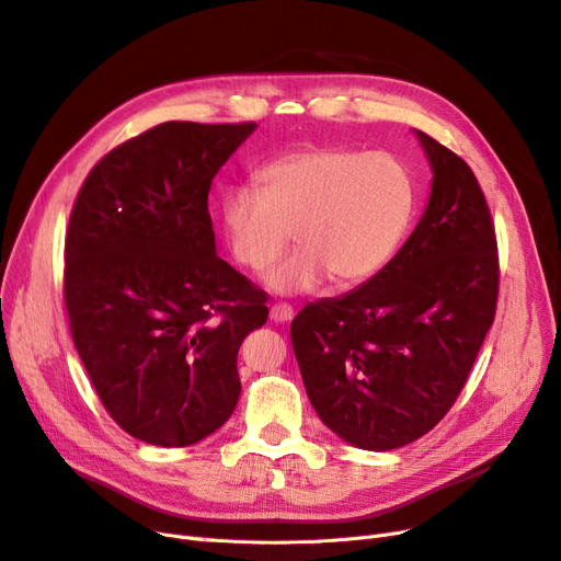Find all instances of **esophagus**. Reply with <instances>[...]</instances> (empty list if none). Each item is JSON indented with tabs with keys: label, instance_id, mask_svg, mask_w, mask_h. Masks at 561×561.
<instances>
[{
	"label": "esophagus",
	"instance_id": "esophagus-1",
	"mask_svg": "<svg viewBox=\"0 0 561 561\" xmlns=\"http://www.w3.org/2000/svg\"><path fill=\"white\" fill-rule=\"evenodd\" d=\"M268 318L274 320V322H290V320L295 318V311H293L290 304H283V301H278V304H274V307H271Z\"/></svg>",
	"mask_w": 561,
	"mask_h": 561
}]
</instances>
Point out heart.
I'll list each match as a JSON object with an SVG mask.
<instances>
[{
    "label": "heart",
    "instance_id": "heart-1",
    "mask_svg": "<svg viewBox=\"0 0 561 561\" xmlns=\"http://www.w3.org/2000/svg\"><path fill=\"white\" fill-rule=\"evenodd\" d=\"M260 192L233 186L219 219L231 257L260 271L295 239L299 250L271 266L274 295L313 293L332 278L360 283L390 260L414 210V182L388 151L311 147L268 161Z\"/></svg>",
    "mask_w": 561,
    "mask_h": 561
}]
</instances>
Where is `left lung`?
Returning a JSON list of instances; mask_svg holds the SVG:
<instances>
[{
	"label": "left lung",
	"mask_w": 561,
	"mask_h": 561,
	"mask_svg": "<svg viewBox=\"0 0 561 561\" xmlns=\"http://www.w3.org/2000/svg\"><path fill=\"white\" fill-rule=\"evenodd\" d=\"M431 165L416 229L358 290L290 325L316 414L344 443L390 451L435 428L466 386L499 299L496 233L468 163L414 130Z\"/></svg>",
	"instance_id": "8db88e82"
}]
</instances>
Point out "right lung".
Returning <instances> with one entry per match:
<instances>
[{
	"mask_svg": "<svg viewBox=\"0 0 561 561\" xmlns=\"http://www.w3.org/2000/svg\"><path fill=\"white\" fill-rule=\"evenodd\" d=\"M257 124L168 122L112 149L65 239V307L98 398L128 435L190 447L241 396L236 355L266 297L217 257L208 192Z\"/></svg>",
	"mask_w": 561,
	"mask_h": 561,
	"instance_id": "add662e5",
	"label": "right lung"
}]
</instances>
